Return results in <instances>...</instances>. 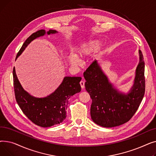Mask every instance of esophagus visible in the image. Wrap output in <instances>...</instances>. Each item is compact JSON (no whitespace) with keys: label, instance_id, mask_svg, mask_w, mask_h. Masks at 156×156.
<instances>
[{"label":"esophagus","instance_id":"esophagus-1","mask_svg":"<svg viewBox=\"0 0 156 156\" xmlns=\"http://www.w3.org/2000/svg\"><path fill=\"white\" fill-rule=\"evenodd\" d=\"M80 86H81V88H84V87H85V82L83 81H81L80 82Z\"/></svg>","mask_w":156,"mask_h":156}]
</instances>
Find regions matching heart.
<instances>
[{"instance_id": "b5f03b06", "label": "heart", "mask_w": 156, "mask_h": 156, "mask_svg": "<svg viewBox=\"0 0 156 156\" xmlns=\"http://www.w3.org/2000/svg\"><path fill=\"white\" fill-rule=\"evenodd\" d=\"M101 46V42L99 40H94L89 41L85 44L76 51V55L78 56H85L90 54L99 50ZM68 61L71 65L76 66L79 64L80 61L76 55L71 54L68 57Z\"/></svg>"}]
</instances>
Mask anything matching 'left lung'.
<instances>
[{"mask_svg":"<svg viewBox=\"0 0 156 156\" xmlns=\"http://www.w3.org/2000/svg\"><path fill=\"white\" fill-rule=\"evenodd\" d=\"M140 61L135 72L134 84L126 94L119 92L109 82L97 61L84 72L86 90L92 99L90 115L97 125L105 128L121 125L133 117L145 94V62L139 50Z\"/></svg>","mask_w":156,"mask_h":156,"instance_id":"obj_1","label":"left lung"}]
</instances>
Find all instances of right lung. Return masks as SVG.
<instances>
[{"mask_svg": "<svg viewBox=\"0 0 156 156\" xmlns=\"http://www.w3.org/2000/svg\"><path fill=\"white\" fill-rule=\"evenodd\" d=\"M57 31L50 30L47 35L54 34ZM45 30H40L31 34L27 40L16 55V59L21 54L27 45L35 38L44 36ZM13 83L16 102L23 112L35 125L47 128L58 125L66 118V111L71 96L81 91V77L66 76L55 90L49 95L37 98L24 90L13 68Z\"/></svg>", "mask_w": 156, "mask_h": 156, "instance_id": "add662e5", "label": "right lung"}]
</instances>
